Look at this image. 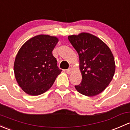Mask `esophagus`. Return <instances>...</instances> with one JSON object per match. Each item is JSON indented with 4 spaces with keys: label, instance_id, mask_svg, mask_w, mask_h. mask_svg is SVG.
I'll use <instances>...</instances> for the list:
<instances>
[{
    "label": "esophagus",
    "instance_id": "1",
    "mask_svg": "<svg viewBox=\"0 0 130 130\" xmlns=\"http://www.w3.org/2000/svg\"><path fill=\"white\" fill-rule=\"evenodd\" d=\"M72 69H69L67 70L66 72L68 73V74H70V73H72Z\"/></svg>",
    "mask_w": 130,
    "mask_h": 130
}]
</instances>
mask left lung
Wrapping results in <instances>:
<instances>
[{
    "label": "left lung",
    "instance_id": "8db88e82",
    "mask_svg": "<svg viewBox=\"0 0 130 130\" xmlns=\"http://www.w3.org/2000/svg\"><path fill=\"white\" fill-rule=\"evenodd\" d=\"M68 39L78 54L82 82L75 85L82 95L93 96L104 90L113 79L115 71V59L106 44L88 33L70 35Z\"/></svg>",
    "mask_w": 130,
    "mask_h": 130
}]
</instances>
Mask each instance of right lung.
I'll list each match as a JSON object with an SVG mask.
<instances>
[{
  "label": "right lung",
  "mask_w": 130,
  "mask_h": 130,
  "mask_svg": "<svg viewBox=\"0 0 130 130\" xmlns=\"http://www.w3.org/2000/svg\"><path fill=\"white\" fill-rule=\"evenodd\" d=\"M55 37L39 35L25 42L16 55V80L26 93L32 96L47 91L61 70L57 66L52 51L58 42Z\"/></svg>",
  "instance_id": "add662e5"
}]
</instances>
